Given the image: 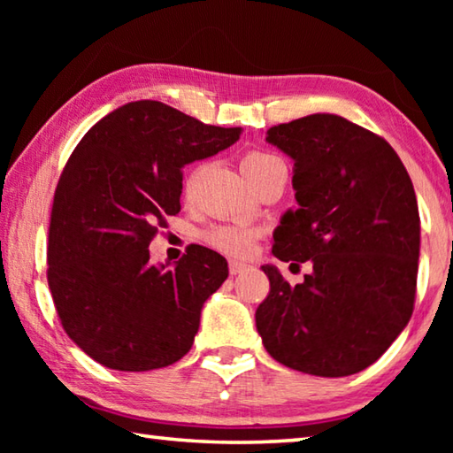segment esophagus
<instances>
[{
	"label": "esophagus",
	"instance_id": "esophagus-1",
	"mask_svg": "<svg viewBox=\"0 0 453 453\" xmlns=\"http://www.w3.org/2000/svg\"><path fill=\"white\" fill-rule=\"evenodd\" d=\"M250 270V264H243V262H237V259H229V273L232 275H240L243 272Z\"/></svg>",
	"mask_w": 453,
	"mask_h": 453
}]
</instances>
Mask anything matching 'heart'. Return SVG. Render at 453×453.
Masks as SVG:
<instances>
[{"label":"heart","instance_id":"b5f03b06","mask_svg":"<svg viewBox=\"0 0 453 453\" xmlns=\"http://www.w3.org/2000/svg\"><path fill=\"white\" fill-rule=\"evenodd\" d=\"M280 165H283L281 159L270 151H250L242 157V172L250 180V183ZM254 229L245 226H213L203 234L205 243L229 256L248 254L251 250V243H254Z\"/></svg>","mask_w":453,"mask_h":453}]
</instances>
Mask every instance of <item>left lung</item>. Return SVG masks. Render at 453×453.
<instances>
[{"mask_svg":"<svg viewBox=\"0 0 453 453\" xmlns=\"http://www.w3.org/2000/svg\"><path fill=\"white\" fill-rule=\"evenodd\" d=\"M294 159L300 208L273 232V256L311 273L289 286L262 265L270 294L256 326L275 362L342 378L365 370L408 326L416 302L419 211L402 159L381 135L332 113L267 129Z\"/></svg>","mask_w":453,"mask_h":453,"instance_id":"left-lung-1","label":"left lung"}]
</instances>
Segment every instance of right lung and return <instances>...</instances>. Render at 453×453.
I'll use <instances>...</instances> for the list:
<instances>
[{
  "label": "right lung",
  "mask_w": 453,
  "mask_h": 453,
  "mask_svg": "<svg viewBox=\"0 0 453 453\" xmlns=\"http://www.w3.org/2000/svg\"><path fill=\"white\" fill-rule=\"evenodd\" d=\"M240 135L142 99L75 145L53 194L48 283L65 334L97 364L148 372L191 349L203 302L229 273L226 257L191 243L173 267H156L148 248L181 210V167Z\"/></svg>",
  "instance_id": "1"
}]
</instances>
